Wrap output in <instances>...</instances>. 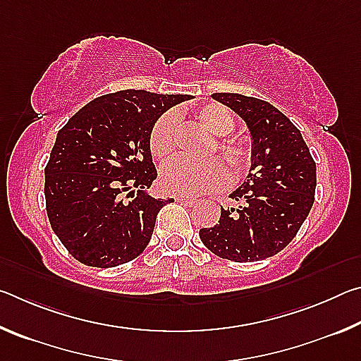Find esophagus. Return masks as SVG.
Wrapping results in <instances>:
<instances>
[{
    "label": "esophagus",
    "instance_id": "esophagus-1",
    "mask_svg": "<svg viewBox=\"0 0 361 361\" xmlns=\"http://www.w3.org/2000/svg\"><path fill=\"white\" fill-rule=\"evenodd\" d=\"M176 200H178L180 204L186 205V207H194V205H197V202H199L197 199H194V197H186V195H178V197H176Z\"/></svg>",
    "mask_w": 361,
    "mask_h": 361
}]
</instances>
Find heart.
<instances>
[{
  "label": "heart",
  "instance_id": "1",
  "mask_svg": "<svg viewBox=\"0 0 361 361\" xmlns=\"http://www.w3.org/2000/svg\"><path fill=\"white\" fill-rule=\"evenodd\" d=\"M194 121L207 130L213 138L205 156H216L205 159L202 162H189L185 159L167 164L161 173L164 189L172 194H202L223 186L228 172L234 180H240L248 173L253 164V148L245 138L224 137L234 130L235 122L228 108L218 103H210L194 111ZM178 143V122L175 114L166 113L159 118L149 132V151L159 161H167L173 156Z\"/></svg>",
  "mask_w": 361,
  "mask_h": 361
}]
</instances>
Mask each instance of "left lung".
<instances>
[{"instance_id": "left-lung-1", "label": "left lung", "mask_w": 361, "mask_h": 361, "mask_svg": "<svg viewBox=\"0 0 361 361\" xmlns=\"http://www.w3.org/2000/svg\"><path fill=\"white\" fill-rule=\"evenodd\" d=\"M247 122L253 137L248 180L229 197L240 205L223 209L213 228L199 231L212 253L235 262L261 261L295 239L315 199L317 167L298 127L264 100L213 94Z\"/></svg>"}]
</instances>
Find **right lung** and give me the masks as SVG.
<instances>
[{
	"instance_id": "1",
	"label": "right lung",
	"mask_w": 361,
	"mask_h": 361,
	"mask_svg": "<svg viewBox=\"0 0 361 361\" xmlns=\"http://www.w3.org/2000/svg\"><path fill=\"white\" fill-rule=\"evenodd\" d=\"M189 99L119 90L87 103L59 130L44 169L46 210L73 258L114 267L143 253L169 202L146 192L157 178L149 132L164 111Z\"/></svg>"
}]
</instances>
